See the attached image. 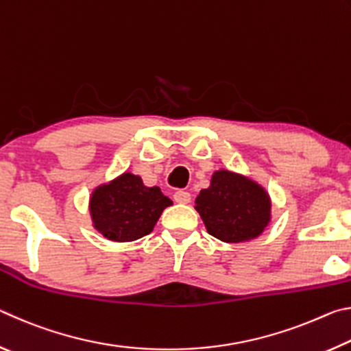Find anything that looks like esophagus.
<instances>
[{"label":"esophagus","mask_w":351,"mask_h":351,"mask_svg":"<svg viewBox=\"0 0 351 351\" xmlns=\"http://www.w3.org/2000/svg\"><path fill=\"white\" fill-rule=\"evenodd\" d=\"M173 199L180 204H189L190 203V193L184 192V190H176L173 195Z\"/></svg>","instance_id":"1"}]
</instances>
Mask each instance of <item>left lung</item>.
<instances>
[{
    "mask_svg": "<svg viewBox=\"0 0 351 351\" xmlns=\"http://www.w3.org/2000/svg\"><path fill=\"white\" fill-rule=\"evenodd\" d=\"M207 232L224 243L257 239L271 221V198L265 187L245 175L217 170L210 186L195 199Z\"/></svg>",
    "mask_w": 351,
    "mask_h": 351,
    "instance_id": "left-lung-1",
    "label": "left lung"
}]
</instances>
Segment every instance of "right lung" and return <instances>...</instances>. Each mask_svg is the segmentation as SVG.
<instances>
[{"label": "right lung", "mask_w": 351, "mask_h": 351, "mask_svg": "<svg viewBox=\"0 0 351 351\" xmlns=\"http://www.w3.org/2000/svg\"><path fill=\"white\" fill-rule=\"evenodd\" d=\"M171 199L159 187H147L141 176L125 171L93 190L90 213L97 232L111 241H134L148 235Z\"/></svg>", "instance_id": "obj_1"}]
</instances>
